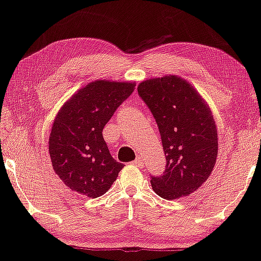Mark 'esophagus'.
Returning <instances> with one entry per match:
<instances>
[{"instance_id":"34e87169","label":"esophagus","mask_w":261,"mask_h":261,"mask_svg":"<svg viewBox=\"0 0 261 261\" xmlns=\"http://www.w3.org/2000/svg\"><path fill=\"white\" fill-rule=\"evenodd\" d=\"M133 164L135 165V166H138V167H143V162H142V160H141V158L140 156H138L137 159H135V160L133 161Z\"/></svg>"}]
</instances>
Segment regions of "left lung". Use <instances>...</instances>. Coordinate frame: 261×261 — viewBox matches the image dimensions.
<instances>
[{"label": "left lung", "instance_id": "obj_1", "mask_svg": "<svg viewBox=\"0 0 261 261\" xmlns=\"http://www.w3.org/2000/svg\"><path fill=\"white\" fill-rule=\"evenodd\" d=\"M138 93L155 119L166 155L154 192L174 200L193 193L208 179L218 156V133L211 109L190 82L179 76L142 81Z\"/></svg>", "mask_w": 261, "mask_h": 261}]
</instances>
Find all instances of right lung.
I'll return each mask as SVG.
<instances>
[{
    "instance_id": "right-lung-1",
    "label": "right lung",
    "mask_w": 261,
    "mask_h": 261,
    "mask_svg": "<svg viewBox=\"0 0 261 261\" xmlns=\"http://www.w3.org/2000/svg\"><path fill=\"white\" fill-rule=\"evenodd\" d=\"M134 89V82L97 80L60 109L49 135V154L53 169L69 190L97 198L116 180L123 165L111 155L102 130Z\"/></svg>"
}]
</instances>
